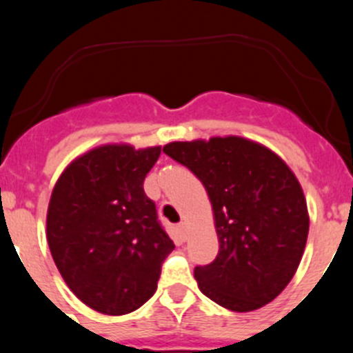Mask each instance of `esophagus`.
Returning <instances> with one entry per match:
<instances>
[{"instance_id": "esophagus-1", "label": "esophagus", "mask_w": 353, "mask_h": 353, "mask_svg": "<svg viewBox=\"0 0 353 353\" xmlns=\"http://www.w3.org/2000/svg\"><path fill=\"white\" fill-rule=\"evenodd\" d=\"M177 232H179V236H181V239H186V236H188V227H186V223L184 222H181V223H177Z\"/></svg>"}]
</instances>
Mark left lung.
<instances>
[{
    "label": "left lung",
    "mask_w": 353,
    "mask_h": 353,
    "mask_svg": "<svg viewBox=\"0 0 353 353\" xmlns=\"http://www.w3.org/2000/svg\"><path fill=\"white\" fill-rule=\"evenodd\" d=\"M163 154L201 181L212 203L219 254L194 268L199 290L236 312L272 302L297 272L309 232L307 203L290 167L241 137L172 141Z\"/></svg>",
    "instance_id": "left-lung-1"
}]
</instances>
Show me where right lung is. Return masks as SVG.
<instances>
[{"label": "right lung", "instance_id": "obj_1", "mask_svg": "<svg viewBox=\"0 0 353 353\" xmlns=\"http://www.w3.org/2000/svg\"><path fill=\"white\" fill-rule=\"evenodd\" d=\"M160 147L102 145L63 170L48 208V244L66 285L109 316L137 311L157 290L174 243L143 181Z\"/></svg>", "mask_w": 353, "mask_h": 353}]
</instances>
